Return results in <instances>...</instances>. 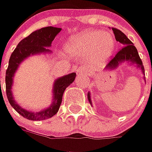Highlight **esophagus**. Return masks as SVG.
<instances>
[{
	"label": "esophagus",
	"mask_w": 152,
	"mask_h": 152,
	"mask_svg": "<svg viewBox=\"0 0 152 152\" xmlns=\"http://www.w3.org/2000/svg\"><path fill=\"white\" fill-rule=\"evenodd\" d=\"M84 72H85V69L82 68V67H78L77 70H76V73H77L78 75H81V74H83Z\"/></svg>",
	"instance_id": "obj_1"
}]
</instances>
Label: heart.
Instances as JSON below:
<instances>
[{
  "label": "heart",
  "mask_w": 152,
  "mask_h": 152,
  "mask_svg": "<svg viewBox=\"0 0 152 152\" xmlns=\"http://www.w3.org/2000/svg\"><path fill=\"white\" fill-rule=\"evenodd\" d=\"M115 48L113 37L101 31H86L80 36L71 37L66 43L67 51L77 57H88L94 65H102Z\"/></svg>",
  "instance_id": "heart-1"
}]
</instances>
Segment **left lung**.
Masks as SVG:
<instances>
[{
    "mask_svg": "<svg viewBox=\"0 0 152 152\" xmlns=\"http://www.w3.org/2000/svg\"><path fill=\"white\" fill-rule=\"evenodd\" d=\"M113 32L114 34L115 39L119 43H121L123 45V48H121L118 50V52L114 55V57H113L108 62V64L106 66L105 69L107 70H113L114 68H116L117 66L123 63L124 61H129L131 64H136L137 67L140 69H141L142 73L145 74V69L142 61L140 60V56H139L138 51L136 50V48L134 47V44L129 39L126 37V35L124 34L123 32H121L118 28H113ZM87 97H88V101L92 104L91 101V97H90V92L87 93Z\"/></svg>",
    "mask_w": 152,
    "mask_h": 152,
    "instance_id": "left-lung-1",
    "label": "left lung"
}]
</instances>
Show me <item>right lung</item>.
I'll use <instances>...</instances> for the list:
<instances>
[{
  "instance_id": "add662e5",
  "label": "right lung",
  "mask_w": 152,
  "mask_h": 152,
  "mask_svg": "<svg viewBox=\"0 0 152 152\" xmlns=\"http://www.w3.org/2000/svg\"><path fill=\"white\" fill-rule=\"evenodd\" d=\"M60 31L61 28L55 27H46L34 31L28 37L19 42L17 48L14 50L10 57L9 65L6 71V92L7 99L12 107L19 114L29 120H45L56 114L60 108L62 102L63 93L66 88L70 86L75 80V72L55 80L53 86V102L50 107L43 109L39 112H30L20 107L14 100L12 92L11 90L13 82L14 74L18 68L20 63L30 55L40 53H51L50 50L48 48L51 46L53 40L55 39V38Z\"/></svg>"
}]
</instances>
